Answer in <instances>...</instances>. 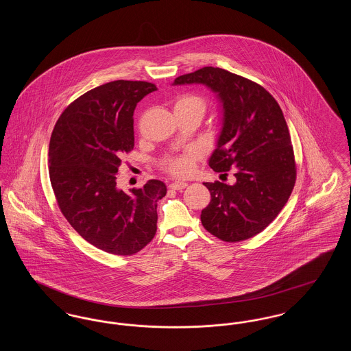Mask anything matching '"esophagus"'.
<instances>
[{
  "label": "esophagus",
  "mask_w": 351,
  "mask_h": 351,
  "mask_svg": "<svg viewBox=\"0 0 351 351\" xmlns=\"http://www.w3.org/2000/svg\"><path fill=\"white\" fill-rule=\"evenodd\" d=\"M186 185H188V184L184 183V182H173V183L169 184L168 186H169L171 189H175V191H182Z\"/></svg>",
  "instance_id": "esophagus-1"
}]
</instances>
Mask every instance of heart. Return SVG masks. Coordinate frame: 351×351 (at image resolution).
Here are the masks:
<instances>
[{
	"instance_id": "heart-1",
	"label": "heart",
	"mask_w": 351,
	"mask_h": 351,
	"mask_svg": "<svg viewBox=\"0 0 351 351\" xmlns=\"http://www.w3.org/2000/svg\"><path fill=\"white\" fill-rule=\"evenodd\" d=\"M179 108H195L204 113L205 100L197 95L185 93L175 100L173 109H179ZM197 158H199V151L189 149L180 155L166 158L163 160V167L175 176H186L193 171Z\"/></svg>"
}]
</instances>
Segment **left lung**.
Returning <instances> with one entry per match:
<instances>
[{
    "label": "left lung",
    "mask_w": 351,
    "mask_h": 351,
    "mask_svg": "<svg viewBox=\"0 0 351 351\" xmlns=\"http://www.w3.org/2000/svg\"><path fill=\"white\" fill-rule=\"evenodd\" d=\"M204 84L222 104V129L209 167L233 169L235 183H204L212 200L201 212L202 226L225 242L265 230L289 199L296 182L291 135L283 112L267 90L226 69L204 67L173 85Z\"/></svg>",
    "instance_id": "obj_1"
}]
</instances>
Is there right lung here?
<instances>
[{
	"mask_svg": "<svg viewBox=\"0 0 351 351\" xmlns=\"http://www.w3.org/2000/svg\"><path fill=\"white\" fill-rule=\"evenodd\" d=\"M156 90L147 82L116 80L69 104L51 134L49 172L71 226L97 249L133 255L156 233L166 184L149 180L130 193L117 188L121 159L134 147V109Z\"/></svg>",
	"mask_w": 351,
	"mask_h": 351,
	"instance_id": "obj_1",
	"label": "right lung"
}]
</instances>
